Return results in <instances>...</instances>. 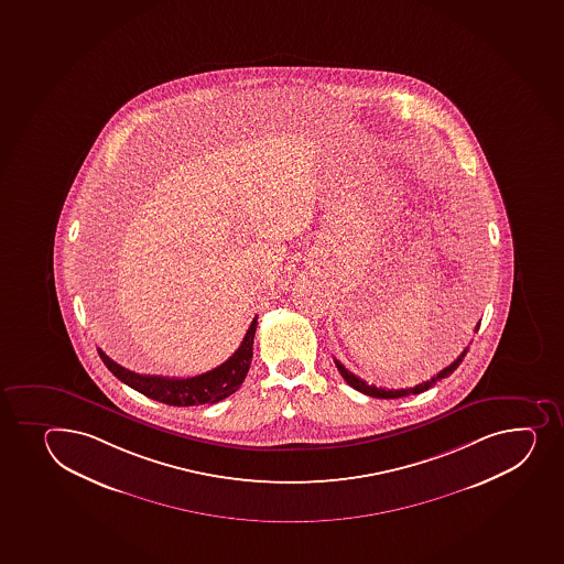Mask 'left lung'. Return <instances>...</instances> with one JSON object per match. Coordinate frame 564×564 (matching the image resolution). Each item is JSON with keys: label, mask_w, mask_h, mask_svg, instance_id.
I'll list each match as a JSON object with an SVG mask.
<instances>
[{"label": "left lung", "mask_w": 564, "mask_h": 564, "mask_svg": "<svg viewBox=\"0 0 564 564\" xmlns=\"http://www.w3.org/2000/svg\"><path fill=\"white\" fill-rule=\"evenodd\" d=\"M481 324V322H479ZM479 324L476 326L479 329ZM468 354V348H465V351L457 357V359L453 360L452 365L446 366L444 370L436 373L435 378H431L430 381H424V383H419L416 387H411V389H381V387H376V384L366 383L365 379L357 378L355 373L349 372L344 368V365H340L337 359H335V365H337L338 372L343 376L344 381L349 384V387H354L355 390H359L362 394L372 395V398H379V400H394V398H403V395L411 394H420V392H425V390L431 389L433 384H436V381H441V379L447 378V376H452L455 370H457V366L463 362L465 359V355Z\"/></svg>", "instance_id": "1"}]
</instances>
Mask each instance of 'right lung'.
<instances>
[{
    "label": "right lung",
    "mask_w": 564,
    "mask_h": 564,
    "mask_svg": "<svg viewBox=\"0 0 564 564\" xmlns=\"http://www.w3.org/2000/svg\"><path fill=\"white\" fill-rule=\"evenodd\" d=\"M257 332V316L251 322L250 329L237 351L220 366H216L209 372L199 373L194 378H161V376H142L123 366L117 365L98 348L99 357L104 365L117 376L122 383L137 390L140 394L148 395L151 400L161 401L166 405L192 406L205 405L226 400L246 379L250 370L251 357H253V337Z\"/></svg>",
    "instance_id": "1"
}]
</instances>
